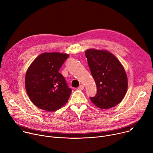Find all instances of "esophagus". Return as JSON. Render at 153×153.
Here are the masks:
<instances>
[{
    "instance_id": "1",
    "label": "esophagus",
    "mask_w": 153,
    "mask_h": 153,
    "mask_svg": "<svg viewBox=\"0 0 153 153\" xmlns=\"http://www.w3.org/2000/svg\"><path fill=\"white\" fill-rule=\"evenodd\" d=\"M83 89H84V86L83 85H80L78 87V90H83Z\"/></svg>"
}]
</instances>
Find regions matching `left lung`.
Wrapping results in <instances>:
<instances>
[{
	"mask_svg": "<svg viewBox=\"0 0 153 153\" xmlns=\"http://www.w3.org/2000/svg\"><path fill=\"white\" fill-rule=\"evenodd\" d=\"M85 56L97 89L96 95L90 97L91 102L100 109L116 106L128 88V78L123 65L106 50L88 49Z\"/></svg>",
	"mask_w": 153,
	"mask_h": 153,
	"instance_id": "8db88e82",
	"label": "left lung"
}]
</instances>
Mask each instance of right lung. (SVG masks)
<instances>
[{
	"instance_id": "right-lung-1",
	"label": "right lung",
	"mask_w": 153,
	"mask_h": 153,
	"mask_svg": "<svg viewBox=\"0 0 153 153\" xmlns=\"http://www.w3.org/2000/svg\"><path fill=\"white\" fill-rule=\"evenodd\" d=\"M69 54L57 52L40 54L25 75V88L31 102L47 111H55L68 102L71 89L59 73Z\"/></svg>"
}]
</instances>
